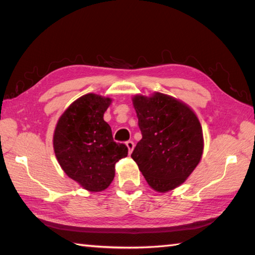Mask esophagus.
<instances>
[{
  "instance_id": "esophagus-1",
  "label": "esophagus",
  "mask_w": 255,
  "mask_h": 255,
  "mask_svg": "<svg viewBox=\"0 0 255 255\" xmlns=\"http://www.w3.org/2000/svg\"><path fill=\"white\" fill-rule=\"evenodd\" d=\"M126 145H127V147H128L129 153H131L132 149H133V146H135V144H133V141L132 140H128L127 143H126Z\"/></svg>"
}]
</instances>
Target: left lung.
Instances as JSON below:
<instances>
[{"mask_svg":"<svg viewBox=\"0 0 255 255\" xmlns=\"http://www.w3.org/2000/svg\"><path fill=\"white\" fill-rule=\"evenodd\" d=\"M143 138L131 157L147 183L158 192L182 184L204 150L201 125L185 103L163 93L132 98Z\"/></svg>","mask_w":255,"mask_h":255,"instance_id":"obj_1","label":"left lung"}]
</instances>
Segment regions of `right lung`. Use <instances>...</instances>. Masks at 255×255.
Here are the masks:
<instances>
[{
    "mask_svg": "<svg viewBox=\"0 0 255 255\" xmlns=\"http://www.w3.org/2000/svg\"><path fill=\"white\" fill-rule=\"evenodd\" d=\"M111 99L89 93L60 116L54 132V150L59 165L71 179L91 192L109 187L115 165L128 155L125 144L116 143L111 127L103 120Z\"/></svg>",
    "mask_w": 255,
    "mask_h": 255,
    "instance_id": "obj_1",
    "label": "right lung"
}]
</instances>
